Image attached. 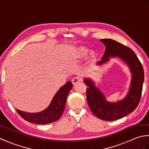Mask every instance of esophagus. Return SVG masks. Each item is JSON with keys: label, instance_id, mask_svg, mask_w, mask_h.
Returning a JSON list of instances; mask_svg holds the SVG:
<instances>
[{"label": "esophagus", "instance_id": "34e87169", "mask_svg": "<svg viewBox=\"0 0 149 149\" xmlns=\"http://www.w3.org/2000/svg\"><path fill=\"white\" fill-rule=\"evenodd\" d=\"M81 81H82L81 78L80 77H78V76L74 77V78L72 79V84H74V85L77 84L78 83H80V82H81Z\"/></svg>", "mask_w": 149, "mask_h": 149}]
</instances>
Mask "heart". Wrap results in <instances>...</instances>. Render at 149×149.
Returning a JSON list of instances; mask_svg holds the SVG:
<instances>
[{"label":"heart","mask_w":149,"mask_h":149,"mask_svg":"<svg viewBox=\"0 0 149 149\" xmlns=\"http://www.w3.org/2000/svg\"><path fill=\"white\" fill-rule=\"evenodd\" d=\"M88 53V50L85 48H81L79 50V54L81 56H85Z\"/></svg>","instance_id":"heart-1"}]
</instances>
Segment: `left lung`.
<instances>
[{
    "mask_svg": "<svg viewBox=\"0 0 149 149\" xmlns=\"http://www.w3.org/2000/svg\"><path fill=\"white\" fill-rule=\"evenodd\" d=\"M106 46V51L101 61L97 63L102 65L110 58H119L127 64L132 74V79L129 91L126 97L117 102H109L104 94L94 85L90 79H84L86 84L87 102L91 111L98 118L106 120H118L129 115L136 108L140 101L144 81L143 68L140 60L133 50L111 39H101Z\"/></svg>",
    "mask_w": 149,
    "mask_h": 149,
    "instance_id": "obj_1",
    "label": "left lung"
}]
</instances>
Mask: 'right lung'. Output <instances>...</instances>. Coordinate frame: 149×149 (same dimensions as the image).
Here are the masks:
<instances>
[{
    "instance_id": "obj_1",
    "label": "right lung",
    "mask_w": 149,
    "mask_h": 149,
    "mask_svg": "<svg viewBox=\"0 0 149 149\" xmlns=\"http://www.w3.org/2000/svg\"><path fill=\"white\" fill-rule=\"evenodd\" d=\"M72 83L68 81L64 86L60 88L59 91L52 99L50 105L42 111L31 113L17 109L22 118L27 121L37 124H47L59 120L65 109L68 94L72 88Z\"/></svg>"
}]
</instances>
